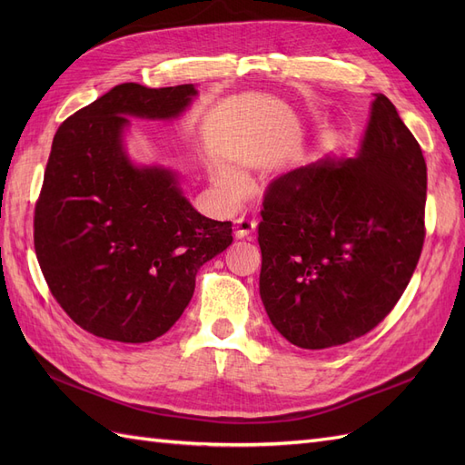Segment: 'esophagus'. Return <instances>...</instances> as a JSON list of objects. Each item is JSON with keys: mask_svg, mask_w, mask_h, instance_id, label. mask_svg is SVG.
I'll return each mask as SVG.
<instances>
[{"mask_svg": "<svg viewBox=\"0 0 465 465\" xmlns=\"http://www.w3.org/2000/svg\"><path fill=\"white\" fill-rule=\"evenodd\" d=\"M258 221L254 217H248V215H241L234 223V229H236V236L238 238H248L252 232H254Z\"/></svg>", "mask_w": 465, "mask_h": 465, "instance_id": "obj_1", "label": "esophagus"}]
</instances>
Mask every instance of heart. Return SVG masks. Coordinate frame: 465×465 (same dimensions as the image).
I'll list each match as a JSON object with an SVG mask.
<instances>
[{
  "mask_svg": "<svg viewBox=\"0 0 465 465\" xmlns=\"http://www.w3.org/2000/svg\"><path fill=\"white\" fill-rule=\"evenodd\" d=\"M219 182L223 186H227V188L232 190L238 184V178L232 173H219Z\"/></svg>",
  "mask_w": 465,
  "mask_h": 465,
  "instance_id": "obj_1",
  "label": "heart"
}]
</instances>
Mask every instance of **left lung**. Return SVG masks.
Masks as SVG:
<instances>
[{"mask_svg":"<svg viewBox=\"0 0 465 465\" xmlns=\"http://www.w3.org/2000/svg\"><path fill=\"white\" fill-rule=\"evenodd\" d=\"M427 163L396 106L376 94L355 157L326 154L265 190L260 294L302 349L369 333L396 306L425 242Z\"/></svg>","mask_w":465,"mask_h":465,"instance_id":"obj_1","label":"left lung"}]
</instances>
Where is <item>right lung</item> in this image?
<instances>
[{"label": "right lung", "mask_w": 465, "mask_h": 465, "mask_svg": "<svg viewBox=\"0 0 465 465\" xmlns=\"http://www.w3.org/2000/svg\"><path fill=\"white\" fill-rule=\"evenodd\" d=\"M193 85L122 83L54 135L35 207V250L52 297L79 328L122 343L153 341L188 306L195 273L232 242L161 166H135L122 145L130 120L176 118Z\"/></svg>", "instance_id": "obj_1"}]
</instances>
